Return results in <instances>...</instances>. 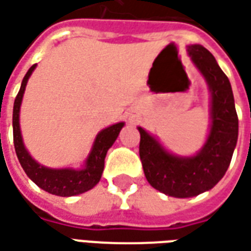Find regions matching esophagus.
<instances>
[{
	"mask_svg": "<svg viewBox=\"0 0 251 251\" xmlns=\"http://www.w3.org/2000/svg\"><path fill=\"white\" fill-rule=\"evenodd\" d=\"M134 115H136V114H131V118H133V117H134Z\"/></svg>",
	"mask_w": 251,
	"mask_h": 251,
	"instance_id": "obj_1",
	"label": "esophagus"
}]
</instances>
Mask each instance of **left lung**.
<instances>
[{"instance_id": "1", "label": "left lung", "mask_w": 251, "mask_h": 251, "mask_svg": "<svg viewBox=\"0 0 251 251\" xmlns=\"http://www.w3.org/2000/svg\"><path fill=\"white\" fill-rule=\"evenodd\" d=\"M187 54L211 92V125L202 148L192 156L174 155L155 136L137 127L145 178L156 190L176 199L211 190L226 174L238 141V115L228 77L201 45H189Z\"/></svg>"}]
</instances>
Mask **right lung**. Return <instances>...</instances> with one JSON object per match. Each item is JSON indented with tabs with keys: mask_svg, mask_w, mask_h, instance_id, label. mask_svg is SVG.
Segmentation results:
<instances>
[{
	"mask_svg": "<svg viewBox=\"0 0 251 251\" xmlns=\"http://www.w3.org/2000/svg\"><path fill=\"white\" fill-rule=\"evenodd\" d=\"M35 68L36 64L28 69L13 104L12 124H13V143H15L17 159L22 164L23 170L28 175V178L45 192L59 197H71L88 192L100 180L104 168V157L107 155V151L111 148V145L115 143L121 129L125 126V122L114 124L98 133L95 141L92 144L91 152L87 156L81 168H50L38 163L25 148L20 130V107H22L23 96L27 87L28 78L32 75Z\"/></svg>",
	"mask_w": 251,
	"mask_h": 251,
	"instance_id": "1",
	"label": "right lung"
}]
</instances>
